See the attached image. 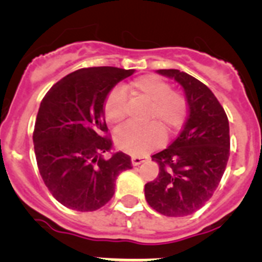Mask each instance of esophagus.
Listing matches in <instances>:
<instances>
[{"label": "esophagus", "mask_w": 262, "mask_h": 262, "mask_svg": "<svg viewBox=\"0 0 262 262\" xmlns=\"http://www.w3.org/2000/svg\"><path fill=\"white\" fill-rule=\"evenodd\" d=\"M142 162H145V158L142 157H132V164L133 166H140Z\"/></svg>", "instance_id": "1"}]
</instances>
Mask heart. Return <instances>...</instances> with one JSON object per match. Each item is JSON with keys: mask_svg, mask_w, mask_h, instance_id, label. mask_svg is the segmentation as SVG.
Masks as SVG:
<instances>
[{"mask_svg": "<svg viewBox=\"0 0 262 262\" xmlns=\"http://www.w3.org/2000/svg\"><path fill=\"white\" fill-rule=\"evenodd\" d=\"M136 103H147L145 119L155 122L145 125L128 124L115 134L116 146L122 151L141 155L157 147L166 136L181 128L187 117V99L179 91H172L169 82L159 75L145 74L133 79L125 87ZM104 116L112 125H120L128 119L130 110L122 89H115L104 102Z\"/></svg>", "mask_w": 262, "mask_h": 262, "instance_id": "b5f03b06", "label": "heart"}]
</instances>
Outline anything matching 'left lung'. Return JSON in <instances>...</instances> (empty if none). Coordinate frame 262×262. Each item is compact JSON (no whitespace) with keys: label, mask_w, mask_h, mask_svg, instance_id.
I'll return each instance as SVG.
<instances>
[{"label":"left lung","mask_w":262,"mask_h":262,"mask_svg":"<svg viewBox=\"0 0 262 262\" xmlns=\"http://www.w3.org/2000/svg\"><path fill=\"white\" fill-rule=\"evenodd\" d=\"M183 86L189 116L179 137L152 155L159 173L145 185L150 206L167 216L193 214L218 188L230 157V126L225 110L206 84L176 69L158 70Z\"/></svg>","instance_id":"obj_1"}]
</instances>
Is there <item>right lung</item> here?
I'll return each instance as SVG.
<instances>
[{
    "label": "right lung",
    "mask_w": 262,
    "mask_h": 262,
    "mask_svg": "<svg viewBox=\"0 0 262 262\" xmlns=\"http://www.w3.org/2000/svg\"><path fill=\"white\" fill-rule=\"evenodd\" d=\"M134 73L114 67L75 70L51 87L40 103L34 129L37 168L52 195L63 206L94 211L115 193L120 172L132 168L114 146L104 120V102L121 79Z\"/></svg>",
    "instance_id": "obj_1"
}]
</instances>
